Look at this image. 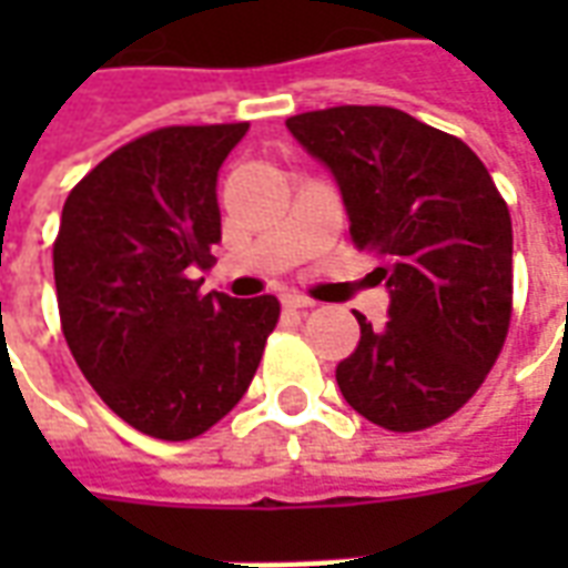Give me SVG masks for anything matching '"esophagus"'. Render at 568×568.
Wrapping results in <instances>:
<instances>
[{"instance_id": "esophagus-1", "label": "esophagus", "mask_w": 568, "mask_h": 568, "mask_svg": "<svg viewBox=\"0 0 568 568\" xmlns=\"http://www.w3.org/2000/svg\"><path fill=\"white\" fill-rule=\"evenodd\" d=\"M283 307L285 310H307V307H313V301H310V297H304V295H285Z\"/></svg>"}]
</instances>
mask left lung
I'll return each mask as SVG.
<instances>
[{"label": "left lung", "instance_id": "left-lung-1", "mask_svg": "<svg viewBox=\"0 0 568 568\" xmlns=\"http://www.w3.org/2000/svg\"><path fill=\"white\" fill-rule=\"evenodd\" d=\"M334 175L358 252L383 264L389 322L358 316L337 365L346 405L389 432L447 419L477 393L511 322V215L463 140L389 105L285 121Z\"/></svg>", "mask_w": 568, "mask_h": 568}]
</instances>
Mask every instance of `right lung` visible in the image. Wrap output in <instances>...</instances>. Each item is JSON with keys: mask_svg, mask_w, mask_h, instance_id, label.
Returning a JSON list of instances; mask_svg holds the SVG:
<instances>
[{"mask_svg": "<svg viewBox=\"0 0 568 568\" xmlns=\"http://www.w3.org/2000/svg\"><path fill=\"white\" fill-rule=\"evenodd\" d=\"M248 124L145 133L72 187L54 243L57 307L81 374L151 438L203 435L246 395L273 295H200L222 240L219 170Z\"/></svg>", "mask_w": 568, "mask_h": 568, "instance_id": "obj_1", "label": "right lung"}]
</instances>
